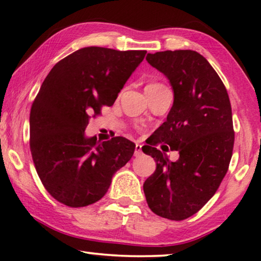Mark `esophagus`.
<instances>
[{
  "mask_svg": "<svg viewBox=\"0 0 261 261\" xmlns=\"http://www.w3.org/2000/svg\"><path fill=\"white\" fill-rule=\"evenodd\" d=\"M142 154V145L139 143H136L135 146V155L136 157H139Z\"/></svg>",
  "mask_w": 261,
  "mask_h": 261,
  "instance_id": "esophagus-1",
  "label": "esophagus"
}]
</instances>
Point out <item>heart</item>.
<instances>
[{"label":"heart","mask_w":261,"mask_h":261,"mask_svg":"<svg viewBox=\"0 0 261 261\" xmlns=\"http://www.w3.org/2000/svg\"><path fill=\"white\" fill-rule=\"evenodd\" d=\"M155 84H158V83H152V84H149V85H155Z\"/></svg>","instance_id":"heart-1"}]
</instances>
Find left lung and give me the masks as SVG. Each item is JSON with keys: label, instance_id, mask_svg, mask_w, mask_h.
<instances>
[{"label": "left lung", "instance_id": "obj_1", "mask_svg": "<svg viewBox=\"0 0 261 261\" xmlns=\"http://www.w3.org/2000/svg\"><path fill=\"white\" fill-rule=\"evenodd\" d=\"M174 92L168 118L143 152L157 168L144 182L151 211L170 220L197 213L217 192L230 165L234 131L226 88L204 56L193 50L147 54ZM168 143L180 158L171 162L155 146Z\"/></svg>", "mask_w": 261, "mask_h": 261}]
</instances>
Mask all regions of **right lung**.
<instances>
[{"instance_id":"obj_1","label":"right lung","mask_w":261,"mask_h":261,"mask_svg":"<svg viewBox=\"0 0 261 261\" xmlns=\"http://www.w3.org/2000/svg\"><path fill=\"white\" fill-rule=\"evenodd\" d=\"M145 50L88 46L57 62L30 110V151L50 196L83 207L107 193L112 176L130 161L135 144L124 137L87 138L89 119L111 107Z\"/></svg>"}]
</instances>
